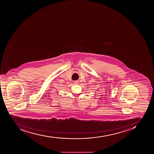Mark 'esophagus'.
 Instances as JSON below:
<instances>
[{
    "label": "esophagus",
    "mask_w": 154,
    "mask_h": 154,
    "mask_svg": "<svg viewBox=\"0 0 154 154\" xmlns=\"http://www.w3.org/2000/svg\"><path fill=\"white\" fill-rule=\"evenodd\" d=\"M74 84L78 85L79 84V82H78V81H75L74 82Z\"/></svg>",
    "instance_id": "1"
}]
</instances>
